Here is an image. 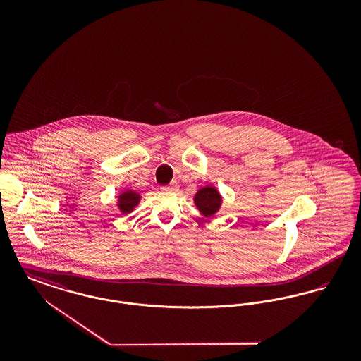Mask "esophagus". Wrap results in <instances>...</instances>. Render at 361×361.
Masks as SVG:
<instances>
[{
	"label": "esophagus",
	"mask_w": 361,
	"mask_h": 361,
	"mask_svg": "<svg viewBox=\"0 0 361 361\" xmlns=\"http://www.w3.org/2000/svg\"><path fill=\"white\" fill-rule=\"evenodd\" d=\"M178 188V183L177 181H172L169 185H168V189H171V190H177Z\"/></svg>",
	"instance_id": "34e87169"
}]
</instances>
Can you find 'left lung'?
Segmentation results:
<instances>
[{
	"label": "left lung",
	"instance_id": "obj_1",
	"mask_svg": "<svg viewBox=\"0 0 361 361\" xmlns=\"http://www.w3.org/2000/svg\"><path fill=\"white\" fill-rule=\"evenodd\" d=\"M195 204L203 215L212 216L222 204V197L214 187H204L195 195Z\"/></svg>",
	"mask_w": 361,
	"mask_h": 361
}]
</instances>
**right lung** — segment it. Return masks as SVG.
<instances>
[{"mask_svg": "<svg viewBox=\"0 0 361 361\" xmlns=\"http://www.w3.org/2000/svg\"><path fill=\"white\" fill-rule=\"evenodd\" d=\"M139 200H140L139 193L134 192V190H126L119 196L118 206L121 208L123 214H128V212H131L134 209V207L137 206Z\"/></svg>", "mask_w": 361, "mask_h": 361, "instance_id": "obj_1", "label": "right lung"}]
</instances>
